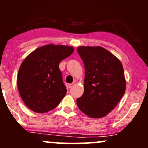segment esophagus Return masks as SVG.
<instances>
[{
    "label": "esophagus",
    "mask_w": 148,
    "mask_h": 148,
    "mask_svg": "<svg viewBox=\"0 0 148 148\" xmlns=\"http://www.w3.org/2000/svg\"><path fill=\"white\" fill-rule=\"evenodd\" d=\"M68 86H69V88H72L73 86H74V83H72V84H68Z\"/></svg>",
    "instance_id": "esophagus-1"
}]
</instances>
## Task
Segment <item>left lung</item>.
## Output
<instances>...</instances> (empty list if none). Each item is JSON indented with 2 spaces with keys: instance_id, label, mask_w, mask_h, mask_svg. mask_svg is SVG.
Segmentation results:
<instances>
[{
  "instance_id": "obj_1",
  "label": "left lung",
  "mask_w": 148,
  "mask_h": 148,
  "mask_svg": "<svg viewBox=\"0 0 148 148\" xmlns=\"http://www.w3.org/2000/svg\"><path fill=\"white\" fill-rule=\"evenodd\" d=\"M77 51L85 67L84 92L76 99L77 106L90 118H103L115 108L125 92L123 64L101 47H79Z\"/></svg>"
}]
</instances>
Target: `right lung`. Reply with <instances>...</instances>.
<instances>
[{
    "instance_id": "1",
    "label": "right lung",
    "mask_w": 148,
    "mask_h": 148,
    "mask_svg": "<svg viewBox=\"0 0 148 148\" xmlns=\"http://www.w3.org/2000/svg\"><path fill=\"white\" fill-rule=\"evenodd\" d=\"M73 51L72 47L49 45L35 49L23 61L17 86L21 99L30 110L46 113L63 99L67 89L59 64Z\"/></svg>"
}]
</instances>
